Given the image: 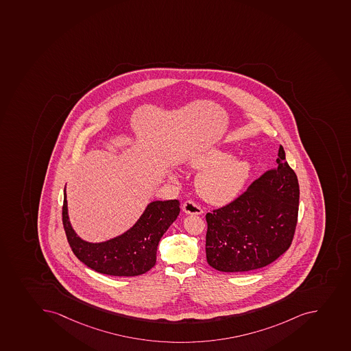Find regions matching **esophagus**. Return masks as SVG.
<instances>
[{
    "instance_id": "obj_1",
    "label": "esophagus",
    "mask_w": 351,
    "mask_h": 351,
    "mask_svg": "<svg viewBox=\"0 0 351 351\" xmlns=\"http://www.w3.org/2000/svg\"><path fill=\"white\" fill-rule=\"evenodd\" d=\"M182 210L186 214H195V215H200L203 214V210L198 204L195 203L193 200H186L182 205Z\"/></svg>"
}]
</instances>
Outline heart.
Wrapping results in <instances>:
<instances>
[{
	"mask_svg": "<svg viewBox=\"0 0 351 351\" xmlns=\"http://www.w3.org/2000/svg\"><path fill=\"white\" fill-rule=\"evenodd\" d=\"M188 165L193 170L204 169L197 177V190L204 199L215 205L234 199L250 173L248 162L230 158L226 152L219 149L196 155Z\"/></svg>",
	"mask_w": 351,
	"mask_h": 351,
	"instance_id": "heart-1",
	"label": "heart"
}]
</instances>
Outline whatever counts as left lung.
<instances>
[{"label":"left lung","instance_id":"obj_1","mask_svg":"<svg viewBox=\"0 0 351 351\" xmlns=\"http://www.w3.org/2000/svg\"><path fill=\"white\" fill-rule=\"evenodd\" d=\"M266 171L238 198L206 214V259L228 273L262 269L291 246L298 219L299 184L278 148Z\"/></svg>","mask_w":351,"mask_h":351}]
</instances>
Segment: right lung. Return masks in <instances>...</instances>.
I'll use <instances>...</instances> for the list:
<instances>
[{
	"label": "right lung",
	"mask_w": 351,
	"mask_h": 351,
	"mask_svg": "<svg viewBox=\"0 0 351 351\" xmlns=\"http://www.w3.org/2000/svg\"><path fill=\"white\" fill-rule=\"evenodd\" d=\"M179 213L178 199L152 202L134 226L121 236L104 243H87L70 224L64 189L62 222L68 243L80 262L106 276H141L154 267L158 243Z\"/></svg>",
	"instance_id": "add662e5"
}]
</instances>
